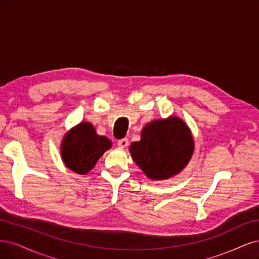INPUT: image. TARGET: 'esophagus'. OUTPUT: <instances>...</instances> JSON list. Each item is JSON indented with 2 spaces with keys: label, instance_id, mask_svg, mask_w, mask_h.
<instances>
[{
  "label": "esophagus",
  "instance_id": "esophagus-1",
  "mask_svg": "<svg viewBox=\"0 0 259 259\" xmlns=\"http://www.w3.org/2000/svg\"><path fill=\"white\" fill-rule=\"evenodd\" d=\"M128 143H129V141H128V139L127 138H123V139H120V140H118V142H117V144H118V146H120V147H126V146H128Z\"/></svg>",
  "mask_w": 259,
  "mask_h": 259
}]
</instances>
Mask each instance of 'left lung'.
<instances>
[{
  "label": "left lung",
  "instance_id": "8db88e82",
  "mask_svg": "<svg viewBox=\"0 0 259 259\" xmlns=\"http://www.w3.org/2000/svg\"><path fill=\"white\" fill-rule=\"evenodd\" d=\"M194 141L180 118L155 120L142 130L141 141L130 146L133 160L153 180H164L178 174L188 163Z\"/></svg>",
  "mask_w": 259,
  "mask_h": 259
}]
</instances>
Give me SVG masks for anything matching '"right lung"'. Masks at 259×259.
<instances>
[{"instance_id": "obj_1", "label": "right lung", "mask_w": 259, "mask_h": 259, "mask_svg": "<svg viewBox=\"0 0 259 259\" xmlns=\"http://www.w3.org/2000/svg\"><path fill=\"white\" fill-rule=\"evenodd\" d=\"M111 146V141L98 136L93 124L81 122L64 137L62 159L70 170L86 174Z\"/></svg>"}]
</instances>
